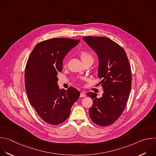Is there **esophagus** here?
Returning <instances> with one entry per match:
<instances>
[{
	"label": "esophagus",
	"instance_id": "34e87169",
	"mask_svg": "<svg viewBox=\"0 0 156 156\" xmlns=\"http://www.w3.org/2000/svg\"><path fill=\"white\" fill-rule=\"evenodd\" d=\"M86 96V94H85V93H81L80 94V98H83V97H85Z\"/></svg>",
	"mask_w": 156,
	"mask_h": 156
}]
</instances>
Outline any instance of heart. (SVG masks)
I'll return each instance as SVG.
<instances>
[{
  "instance_id": "heart-1",
  "label": "heart",
  "mask_w": 156,
  "mask_h": 156,
  "mask_svg": "<svg viewBox=\"0 0 156 156\" xmlns=\"http://www.w3.org/2000/svg\"><path fill=\"white\" fill-rule=\"evenodd\" d=\"M80 56L83 62L85 64L86 63H93L94 56L93 55L88 51H82L80 52Z\"/></svg>"
}]
</instances>
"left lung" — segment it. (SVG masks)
Instances as JSON below:
<instances>
[{"mask_svg":"<svg viewBox=\"0 0 156 156\" xmlns=\"http://www.w3.org/2000/svg\"><path fill=\"white\" fill-rule=\"evenodd\" d=\"M83 39L98 54V76L104 90L102 98L92 92L89 110L91 120L102 126L113 124L122 114L131 87V66L125 50L117 43L103 36H86Z\"/></svg>","mask_w":156,"mask_h":156,"instance_id":"left-lung-1","label":"left lung"}]
</instances>
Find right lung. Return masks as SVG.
I'll use <instances>...</instances> for the list:
<instances>
[{"label": "right lung", "instance_id": "1", "mask_svg": "<svg viewBox=\"0 0 156 156\" xmlns=\"http://www.w3.org/2000/svg\"><path fill=\"white\" fill-rule=\"evenodd\" d=\"M80 41L65 37L43 41L36 44L28 59L25 83L29 102L50 125H59L67 119L80 97V91L73 87L60 90L57 76L62 70L64 57Z\"/></svg>", "mask_w": 156, "mask_h": 156}]
</instances>
